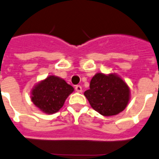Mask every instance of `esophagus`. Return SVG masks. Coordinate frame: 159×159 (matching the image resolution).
Masks as SVG:
<instances>
[{
    "instance_id": "obj_1",
    "label": "esophagus",
    "mask_w": 159,
    "mask_h": 159,
    "mask_svg": "<svg viewBox=\"0 0 159 159\" xmlns=\"http://www.w3.org/2000/svg\"><path fill=\"white\" fill-rule=\"evenodd\" d=\"M75 90L77 91V92H78V93H81V91H82V88H81V85H76L75 86Z\"/></svg>"
}]
</instances>
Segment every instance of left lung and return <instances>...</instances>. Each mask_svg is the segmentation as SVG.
<instances>
[{
	"mask_svg": "<svg viewBox=\"0 0 159 159\" xmlns=\"http://www.w3.org/2000/svg\"><path fill=\"white\" fill-rule=\"evenodd\" d=\"M91 107L103 116L119 114L127 106L129 89L123 80L115 74H95L89 89L84 93Z\"/></svg>",
	"mask_w": 159,
	"mask_h": 159,
	"instance_id": "obj_1",
	"label": "left lung"
}]
</instances>
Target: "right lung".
Returning <instances> with one entry per match:
<instances>
[{
  "label": "right lung",
  "mask_w": 159,
  "mask_h": 159,
  "mask_svg": "<svg viewBox=\"0 0 159 159\" xmlns=\"http://www.w3.org/2000/svg\"><path fill=\"white\" fill-rule=\"evenodd\" d=\"M74 88L58 77L49 76L32 89V102L46 114L57 112Z\"/></svg>",
  "instance_id": "obj_1"
}]
</instances>
